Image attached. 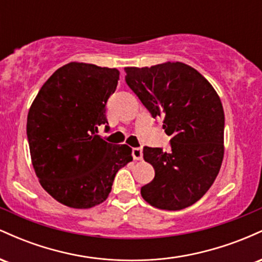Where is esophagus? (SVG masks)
I'll return each instance as SVG.
<instances>
[{"instance_id": "esophagus-1", "label": "esophagus", "mask_w": 262, "mask_h": 262, "mask_svg": "<svg viewBox=\"0 0 262 262\" xmlns=\"http://www.w3.org/2000/svg\"><path fill=\"white\" fill-rule=\"evenodd\" d=\"M132 155H133L134 160H141V159H143V149L133 148L132 149Z\"/></svg>"}]
</instances>
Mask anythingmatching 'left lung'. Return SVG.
Masks as SVG:
<instances>
[{"instance_id": "left-lung-1", "label": "left lung", "mask_w": 262, "mask_h": 262, "mask_svg": "<svg viewBox=\"0 0 262 262\" xmlns=\"http://www.w3.org/2000/svg\"><path fill=\"white\" fill-rule=\"evenodd\" d=\"M125 82L170 135L171 150L144 146L155 177L140 189L152 207L179 210L196 203L217 177L224 155V111L213 86L183 62L125 68Z\"/></svg>"}]
</instances>
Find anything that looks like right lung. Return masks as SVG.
<instances>
[{"label": "right lung", "instance_id": "1", "mask_svg": "<svg viewBox=\"0 0 262 262\" xmlns=\"http://www.w3.org/2000/svg\"><path fill=\"white\" fill-rule=\"evenodd\" d=\"M118 80L117 69L70 62L47 80L29 108L27 137L35 175L54 200L71 208L106 201L116 173L133 160L128 145L96 134L108 124L106 104Z\"/></svg>", "mask_w": 262, "mask_h": 262}]
</instances>
